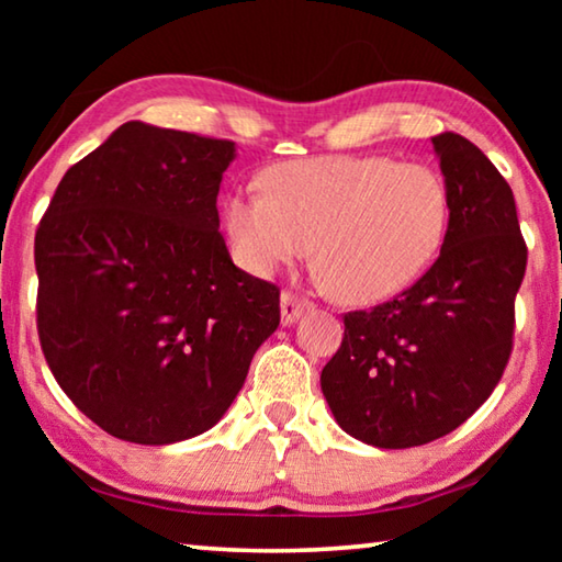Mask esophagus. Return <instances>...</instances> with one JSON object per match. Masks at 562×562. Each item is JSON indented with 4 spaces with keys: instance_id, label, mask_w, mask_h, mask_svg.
Listing matches in <instances>:
<instances>
[{
    "instance_id": "34e87169",
    "label": "esophagus",
    "mask_w": 562,
    "mask_h": 562,
    "mask_svg": "<svg viewBox=\"0 0 562 562\" xmlns=\"http://www.w3.org/2000/svg\"><path fill=\"white\" fill-rule=\"evenodd\" d=\"M312 302L307 297H302V294H294L290 290L282 292V300H280V310H282V325H292L294 319H297L304 310H310Z\"/></svg>"
}]
</instances>
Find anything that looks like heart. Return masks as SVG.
Segmentation results:
<instances>
[{
  "mask_svg": "<svg viewBox=\"0 0 562 562\" xmlns=\"http://www.w3.org/2000/svg\"><path fill=\"white\" fill-rule=\"evenodd\" d=\"M449 188L426 164L386 156H325L278 164L227 198L223 215L235 258L265 274L304 258L347 304H374L429 268L449 231Z\"/></svg>",
  "mask_w": 562,
  "mask_h": 562,
  "instance_id": "b5f03b06",
  "label": "heart"
}]
</instances>
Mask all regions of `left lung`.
Masks as SVG:
<instances>
[{"label":"left lung","mask_w":562,"mask_h":562,"mask_svg":"<svg viewBox=\"0 0 562 562\" xmlns=\"http://www.w3.org/2000/svg\"><path fill=\"white\" fill-rule=\"evenodd\" d=\"M449 231L412 288L345 315L322 392L349 436L412 449L451 434L491 396L513 351L528 247L506 178L459 133L434 136Z\"/></svg>","instance_id":"8db88e82"}]
</instances>
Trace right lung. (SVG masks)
<instances>
[{
    "mask_svg": "<svg viewBox=\"0 0 562 562\" xmlns=\"http://www.w3.org/2000/svg\"><path fill=\"white\" fill-rule=\"evenodd\" d=\"M235 144L123 123L36 227V329L64 394L121 441L221 422L280 325V288L235 268L217 190Z\"/></svg>",
    "mask_w": 562,
    "mask_h": 562,
    "instance_id": "add662e5",
    "label": "right lung"
}]
</instances>
